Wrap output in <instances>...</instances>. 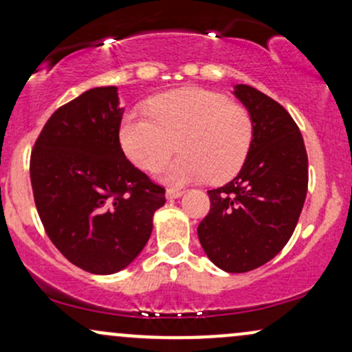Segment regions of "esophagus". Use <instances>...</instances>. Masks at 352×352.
<instances>
[{
  "label": "esophagus",
  "mask_w": 352,
  "mask_h": 352,
  "mask_svg": "<svg viewBox=\"0 0 352 352\" xmlns=\"http://www.w3.org/2000/svg\"><path fill=\"white\" fill-rule=\"evenodd\" d=\"M184 195V190L180 188H167V192H165V197H167L168 200H173V199H179V197Z\"/></svg>",
  "instance_id": "esophagus-1"
}]
</instances>
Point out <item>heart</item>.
I'll list each match as a JSON object with an SVG mask.
<instances>
[{
    "mask_svg": "<svg viewBox=\"0 0 352 352\" xmlns=\"http://www.w3.org/2000/svg\"><path fill=\"white\" fill-rule=\"evenodd\" d=\"M148 116L127 112L119 125L125 155L142 170H157L175 152L182 155L160 172L167 184L207 179L228 180L240 170L252 148V114L227 96L204 87H184L155 96Z\"/></svg>",
    "mask_w": 352,
    "mask_h": 352,
    "instance_id": "1",
    "label": "heart"
}]
</instances>
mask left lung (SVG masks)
I'll return each mask as SVG.
<instances>
[{"mask_svg":"<svg viewBox=\"0 0 352 352\" xmlns=\"http://www.w3.org/2000/svg\"><path fill=\"white\" fill-rule=\"evenodd\" d=\"M233 94L252 114V148L235 179L208 190L210 212L197 232L218 268L246 273L268 263L292 238L308 192V153L281 104L245 84Z\"/></svg>","mask_w":352,"mask_h":352,"instance_id":"1","label":"left lung"}]
</instances>
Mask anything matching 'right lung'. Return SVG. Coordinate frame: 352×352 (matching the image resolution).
Instances as JSON below:
<instances>
[{"label": "right lung", "mask_w": 352, "mask_h": 352, "mask_svg": "<svg viewBox=\"0 0 352 352\" xmlns=\"http://www.w3.org/2000/svg\"><path fill=\"white\" fill-rule=\"evenodd\" d=\"M117 87H94L60 106L31 152L43 227L72 265L94 274L124 270L152 233L165 188L125 159Z\"/></svg>", "instance_id": "obj_1"}]
</instances>
